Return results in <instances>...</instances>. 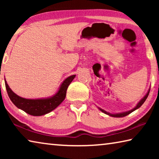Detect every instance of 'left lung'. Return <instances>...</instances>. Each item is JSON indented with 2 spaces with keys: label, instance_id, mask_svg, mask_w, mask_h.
I'll use <instances>...</instances> for the list:
<instances>
[{
  "label": "left lung",
  "instance_id": "left-lung-1",
  "mask_svg": "<svg viewBox=\"0 0 159 159\" xmlns=\"http://www.w3.org/2000/svg\"><path fill=\"white\" fill-rule=\"evenodd\" d=\"M149 91H150V90H149V91H148L147 93L146 94V95H145L144 98H142L141 100L139 102V103L137 104V106L134 107V109H131V110H130V111H125V112H123V113H119V114H110V113H109V112H107L106 111H104V109H102L100 108H99V110H100V111H102V112L104 113V114H106L109 115V116H113V117H118V118H119V117H124V116H125L130 114V113L134 111V110H136V109H138V108H139V107H140L142 105V104H143V103L145 102V100H146V99H147L148 95H149Z\"/></svg>",
  "mask_w": 159,
  "mask_h": 159
}]
</instances>
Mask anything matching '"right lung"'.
I'll return each instance as SVG.
<instances>
[{
  "label": "right lung",
  "mask_w": 159,
  "mask_h": 159,
  "mask_svg": "<svg viewBox=\"0 0 159 159\" xmlns=\"http://www.w3.org/2000/svg\"><path fill=\"white\" fill-rule=\"evenodd\" d=\"M75 76L76 75L69 76L61 83L60 89L55 95L45 99H31L21 98L13 93L6 81H5V88H6L7 93L8 94L10 100L17 108L23 110L29 114L38 116H43L50 113L60 105L65 99L67 88Z\"/></svg>",
  "instance_id": "add662e5"
}]
</instances>
